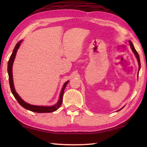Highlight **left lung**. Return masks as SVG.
<instances>
[{
  "instance_id": "8db88e82",
  "label": "left lung",
  "mask_w": 147,
  "mask_h": 147,
  "mask_svg": "<svg viewBox=\"0 0 147 147\" xmlns=\"http://www.w3.org/2000/svg\"><path fill=\"white\" fill-rule=\"evenodd\" d=\"M129 43H130V47H131V50H132L133 53H134V54H135L136 56V58H137V59H138V63H139V69H140V67H141V63H140V59H139V54H138V52L136 51V50L135 49V48H134V45H133V43H131V41H129ZM121 109H120V110H121Z\"/></svg>"
}]
</instances>
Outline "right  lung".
<instances>
[{
	"instance_id": "right-lung-1",
	"label": "right lung",
	"mask_w": 147,
	"mask_h": 147,
	"mask_svg": "<svg viewBox=\"0 0 147 147\" xmlns=\"http://www.w3.org/2000/svg\"><path fill=\"white\" fill-rule=\"evenodd\" d=\"M21 41H20L16 44V45L15 47V48L13 51V53H12L10 58L9 59L8 63V76H9V86H10L11 93L13 94L14 97L16 98V100H17V102H18L20 105L23 106L24 108L28 109L30 111H34V112H37V113H51V112H53V111H55L61 105L62 102H63V94L64 93L65 88L67 84H68L69 81L66 82L64 84L63 88H62V90L61 91L60 96H59V100L58 102L56 104V105H54L53 106H38L30 105V104L26 103L22 100L21 97L18 95V94L16 93V90H15L13 82V75H12V65H13L14 59L16 58L17 49H19Z\"/></svg>"
}]
</instances>
